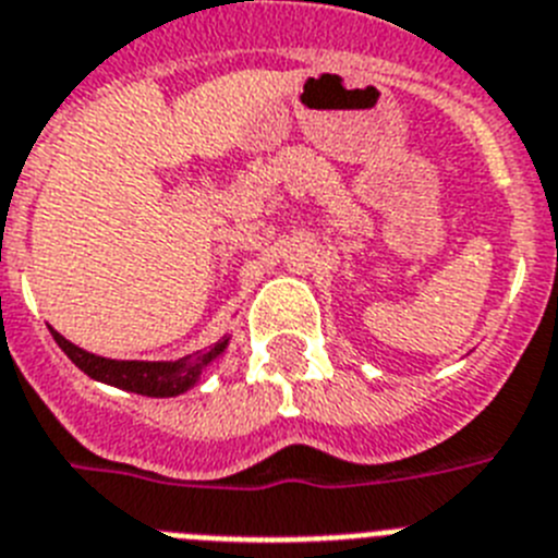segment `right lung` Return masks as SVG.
<instances>
[{
    "label": "right lung",
    "instance_id": "obj_1",
    "mask_svg": "<svg viewBox=\"0 0 558 558\" xmlns=\"http://www.w3.org/2000/svg\"><path fill=\"white\" fill-rule=\"evenodd\" d=\"M56 344L64 350V355L78 366L81 373H87L89 378L109 384V387L126 389V392L146 395V398H174L183 395L185 389H192L199 380L203 369L211 364L214 359H220L228 347V336L217 341L208 350H199L194 355H185L178 361H116L101 359L93 352L81 350V347L70 344L61 332L50 327Z\"/></svg>",
    "mask_w": 558,
    "mask_h": 558
}]
</instances>
